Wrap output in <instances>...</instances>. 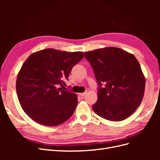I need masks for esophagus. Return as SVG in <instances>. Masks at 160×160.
<instances>
[{
    "instance_id": "obj_1",
    "label": "esophagus",
    "mask_w": 160,
    "mask_h": 160,
    "mask_svg": "<svg viewBox=\"0 0 160 160\" xmlns=\"http://www.w3.org/2000/svg\"><path fill=\"white\" fill-rule=\"evenodd\" d=\"M86 93H87V92H84V93H79V95H80V96H81V97H83V96H85V95H86Z\"/></svg>"
}]
</instances>
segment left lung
I'll return each mask as SVG.
<instances>
[{
  "mask_svg": "<svg viewBox=\"0 0 160 160\" xmlns=\"http://www.w3.org/2000/svg\"><path fill=\"white\" fill-rule=\"evenodd\" d=\"M93 67L99 88L94 112L112 122L132 115L143 98L146 78L135 56L119 48L109 47L84 52ZM103 84V88H101Z\"/></svg>",
  "mask_w": 160,
  "mask_h": 160,
  "instance_id": "obj_1",
  "label": "left lung"
}]
</instances>
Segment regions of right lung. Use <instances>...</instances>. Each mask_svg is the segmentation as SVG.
I'll return each instance as SVG.
<instances>
[{"mask_svg":"<svg viewBox=\"0 0 160 160\" xmlns=\"http://www.w3.org/2000/svg\"><path fill=\"white\" fill-rule=\"evenodd\" d=\"M83 57L81 51L46 49L27 58L18 73L16 90L28 117L49 127L61 125L71 117L78 102L77 96L59 87L65 85L72 67Z\"/></svg>","mask_w":160,"mask_h":160,"instance_id":"right-lung-1","label":"right lung"}]
</instances>
